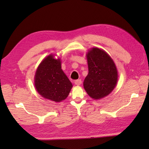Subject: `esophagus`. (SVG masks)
Instances as JSON below:
<instances>
[{"label": "esophagus", "instance_id": "obj_1", "mask_svg": "<svg viewBox=\"0 0 149 149\" xmlns=\"http://www.w3.org/2000/svg\"><path fill=\"white\" fill-rule=\"evenodd\" d=\"M81 79H77V80H75V81H74V83H75V84L76 85H81Z\"/></svg>", "mask_w": 149, "mask_h": 149}]
</instances>
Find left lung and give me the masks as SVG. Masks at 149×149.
Listing matches in <instances>:
<instances>
[{"label": "left lung", "mask_w": 149, "mask_h": 149, "mask_svg": "<svg viewBox=\"0 0 149 149\" xmlns=\"http://www.w3.org/2000/svg\"><path fill=\"white\" fill-rule=\"evenodd\" d=\"M89 73L84 82L85 90L93 99H100L114 89L118 71L114 61L104 50L94 47L87 54Z\"/></svg>", "instance_id": "1"}]
</instances>
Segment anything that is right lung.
I'll return each mask as SVG.
<instances>
[{
    "label": "right lung",
    "instance_id": "right-lung-1",
    "mask_svg": "<svg viewBox=\"0 0 149 149\" xmlns=\"http://www.w3.org/2000/svg\"><path fill=\"white\" fill-rule=\"evenodd\" d=\"M61 60L50 54L41 62L35 75V87L43 98L61 102L68 96L73 85L61 68Z\"/></svg>",
    "mask_w": 149,
    "mask_h": 149
}]
</instances>
